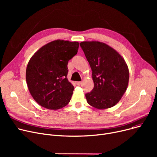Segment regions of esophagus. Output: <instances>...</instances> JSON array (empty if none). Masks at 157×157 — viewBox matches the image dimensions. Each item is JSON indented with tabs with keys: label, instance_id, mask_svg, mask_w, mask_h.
Returning a JSON list of instances; mask_svg holds the SVG:
<instances>
[{
	"label": "esophagus",
	"instance_id": "1",
	"mask_svg": "<svg viewBox=\"0 0 157 157\" xmlns=\"http://www.w3.org/2000/svg\"><path fill=\"white\" fill-rule=\"evenodd\" d=\"M76 84L77 85H80L82 84V82L81 81H78V82H76Z\"/></svg>",
	"mask_w": 157,
	"mask_h": 157
}]
</instances>
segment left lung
<instances>
[{"label":"left lung","instance_id":"1","mask_svg":"<svg viewBox=\"0 0 157 157\" xmlns=\"http://www.w3.org/2000/svg\"><path fill=\"white\" fill-rule=\"evenodd\" d=\"M80 46L92 71L94 87L85 94L87 102L102 109L116 105L125 92L129 79L127 65L121 56L108 45L92 41Z\"/></svg>","mask_w":157,"mask_h":157}]
</instances>
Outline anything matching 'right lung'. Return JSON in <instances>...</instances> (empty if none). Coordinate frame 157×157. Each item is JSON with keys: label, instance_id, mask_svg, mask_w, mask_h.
<instances>
[{"label": "right lung", "instance_id": "1", "mask_svg": "<svg viewBox=\"0 0 157 157\" xmlns=\"http://www.w3.org/2000/svg\"><path fill=\"white\" fill-rule=\"evenodd\" d=\"M79 43L56 40L32 56L27 67L26 81L30 94L41 106L59 109L67 105L74 86L67 78L69 60L78 50Z\"/></svg>", "mask_w": 157, "mask_h": 157}]
</instances>
